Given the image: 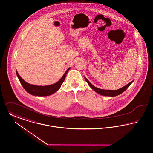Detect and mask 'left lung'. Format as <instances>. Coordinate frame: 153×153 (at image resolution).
Instances as JSON below:
<instances>
[{"label":"left lung","mask_w":153,"mask_h":153,"mask_svg":"<svg viewBox=\"0 0 153 153\" xmlns=\"http://www.w3.org/2000/svg\"><path fill=\"white\" fill-rule=\"evenodd\" d=\"M85 79L86 81L88 82V85L90 86V87L92 88L93 90H94L97 93L105 96H110L114 97L116 96H118L119 94H121L122 93H123L127 88H128L130 86V85L133 82L134 80H132V82H131L130 83H129L128 84H127V85H126L125 86L119 88L118 90H104V89H101V88H97L96 87H95L94 86H93L89 81H88L87 78L86 77H85Z\"/></svg>","instance_id":"obj_1"}]
</instances>
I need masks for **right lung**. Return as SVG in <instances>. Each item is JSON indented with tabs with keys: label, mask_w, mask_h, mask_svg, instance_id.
Wrapping results in <instances>:
<instances>
[{
	"label": "right lung",
	"mask_w": 153,
	"mask_h": 153,
	"mask_svg": "<svg viewBox=\"0 0 153 153\" xmlns=\"http://www.w3.org/2000/svg\"><path fill=\"white\" fill-rule=\"evenodd\" d=\"M70 69V68L67 69V70L65 72L63 76L61 78V79L56 83L51 85H48V86H36V85H33L31 84H29V83H27L26 82H25L19 76L17 71H16V74L21 85L23 86V88L29 94L33 95V96H49V95H51V94L55 93L60 88L62 83H63V82L65 80L67 73L69 71Z\"/></svg>",
	"instance_id": "add662e5"
}]
</instances>
